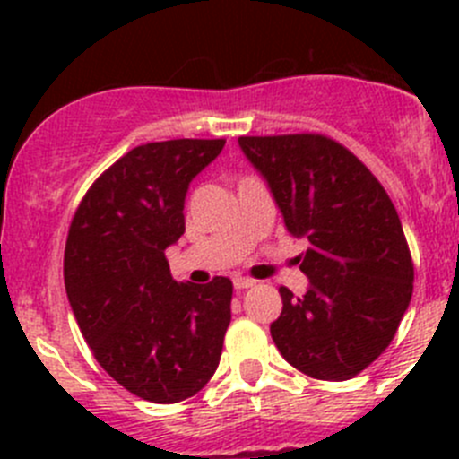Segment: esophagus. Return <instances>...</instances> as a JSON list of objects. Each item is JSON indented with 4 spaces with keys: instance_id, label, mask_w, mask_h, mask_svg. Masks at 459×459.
I'll return each instance as SVG.
<instances>
[{
    "instance_id": "1",
    "label": "esophagus",
    "mask_w": 459,
    "mask_h": 459,
    "mask_svg": "<svg viewBox=\"0 0 459 459\" xmlns=\"http://www.w3.org/2000/svg\"><path fill=\"white\" fill-rule=\"evenodd\" d=\"M233 286L238 290H247V289H253V286H255V280H248V277H235Z\"/></svg>"
}]
</instances>
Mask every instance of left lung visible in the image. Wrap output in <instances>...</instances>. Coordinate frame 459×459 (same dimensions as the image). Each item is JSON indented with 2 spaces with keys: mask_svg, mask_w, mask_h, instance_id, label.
<instances>
[{
  "mask_svg": "<svg viewBox=\"0 0 459 459\" xmlns=\"http://www.w3.org/2000/svg\"><path fill=\"white\" fill-rule=\"evenodd\" d=\"M293 238L308 239V289L281 286L271 337L281 358L316 379L355 377L391 344L413 295L400 215L375 175L324 135L239 137Z\"/></svg>",
  "mask_w": 459,
  "mask_h": 459,
  "instance_id": "8db88e82",
  "label": "left lung"
}]
</instances>
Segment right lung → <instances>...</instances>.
I'll use <instances>...</instances> for the list:
<instances>
[{"instance_id": "obj_1", "label": "right lung", "mask_w": 459, "mask_h": 459, "mask_svg": "<svg viewBox=\"0 0 459 459\" xmlns=\"http://www.w3.org/2000/svg\"><path fill=\"white\" fill-rule=\"evenodd\" d=\"M224 143L133 148L97 178L68 230L64 284L82 335L115 382L155 404L195 395L221 358L233 284H178L164 251L184 235L188 186Z\"/></svg>"}]
</instances>
